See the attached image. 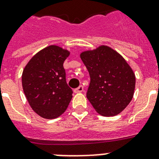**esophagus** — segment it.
Wrapping results in <instances>:
<instances>
[{
    "label": "esophagus",
    "instance_id": "1",
    "mask_svg": "<svg viewBox=\"0 0 159 159\" xmlns=\"http://www.w3.org/2000/svg\"><path fill=\"white\" fill-rule=\"evenodd\" d=\"M82 91H83V87L82 86H79L77 88L74 89L75 93H81V92H82Z\"/></svg>",
    "mask_w": 159,
    "mask_h": 159
}]
</instances>
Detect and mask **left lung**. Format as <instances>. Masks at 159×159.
I'll use <instances>...</instances> for the list:
<instances>
[{
    "instance_id": "1",
    "label": "left lung",
    "mask_w": 159,
    "mask_h": 159,
    "mask_svg": "<svg viewBox=\"0 0 159 159\" xmlns=\"http://www.w3.org/2000/svg\"><path fill=\"white\" fill-rule=\"evenodd\" d=\"M91 82L87 97L95 111L114 116L126 108L134 97L135 75L120 53L107 45L80 53Z\"/></svg>"
}]
</instances>
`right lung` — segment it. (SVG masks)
Listing matches in <instances>:
<instances>
[{
    "instance_id": "right-lung-1",
    "label": "right lung",
    "mask_w": 159,
    "mask_h": 159,
    "mask_svg": "<svg viewBox=\"0 0 159 159\" xmlns=\"http://www.w3.org/2000/svg\"><path fill=\"white\" fill-rule=\"evenodd\" d=\"M69 55V50L52 44L34 55L23 69L24 93L32 110L42 118L59 117L72 100L63 68Z\"/></svg>"
}]
</instances>
